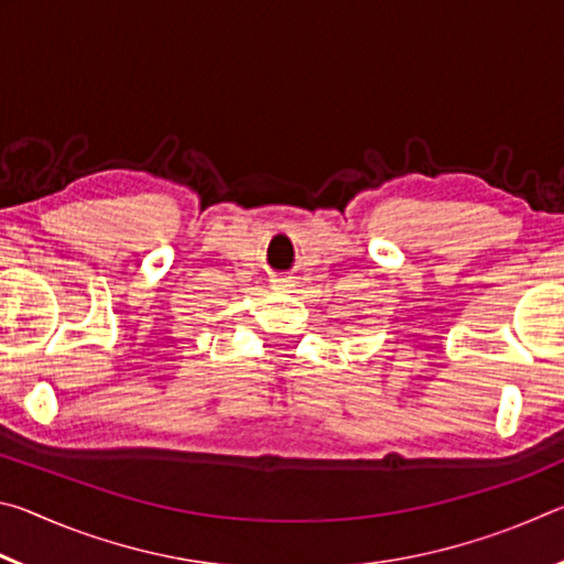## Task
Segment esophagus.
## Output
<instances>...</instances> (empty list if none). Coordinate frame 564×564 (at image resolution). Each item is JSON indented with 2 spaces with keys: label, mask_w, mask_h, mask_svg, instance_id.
I'll use <instances>...</instances> for the list:
<instances>
[{
  "label": "esophagus",
  "mask_w": 564,
  "mask_h": 564,
  "mask_svg": "<svg viewBox=\"0 0 564 564\" xmlns=\"http://www.w3.org/2000/svg\"><path fill=\"white\" fill-rule=\"evenodd\" d=\"M291 285H293V281L289 279V275H275V279H273V289L275 291H289Z\"/></svg>",
  "instance_id": "esophagus-1"
}]
</instances>
